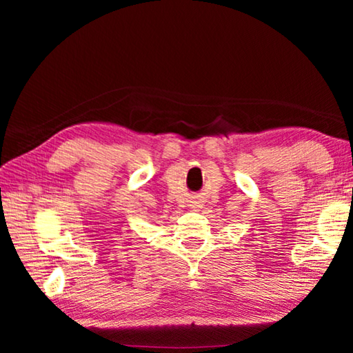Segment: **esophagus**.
I'll return each mask as SVG.
<instances>
[{
	"instance_id": "obj_1",
	"label": "esophagus",
	"mask_w": 353,
	"mask_h": 353,
	"mask_svg": "<svg viewBox=\"0 0 353 353\" xmlns=\"http://www.w3.org/2000/svg\"><path fill=\"white\" fill-rule=\"evenodd\" d=\"M194 204H199V201H194Z\"/></svg>"
}]
</instances>
